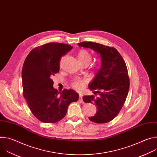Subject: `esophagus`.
<instances>
[{
    "label": "esophagus",
    "instance_id": "esophagus-1",
    "mask_svg": "<svg viewBox=\"0 0 157 157\" xmlns=\"http://www.w3.org/2000/svg\"><path fill=\"white\" fill-rule=\"evenodd\" d=\"M79 101L81 103H83V100H82V95L79 94Z\"/></svg>",
    "mask_w": 157,
    "mask_h": 157
}]
</instances>
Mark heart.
Listing matches in <instances>:
<instances>
[{"instance_id": "b5f03b06", "label": "heart", "mask_w": 157, "mask_h": 157, "mask_svg": "<svg viewBox=\"0 0 157 157\" xmlns=\"http://www.w3.org/2000/svg\"><path fill=\"white\" fill-rule=\"evenodd\" d=\"M78 58L80 63L82 64H88L92 60V55L86 50H81L78 53ZM72 87L76 89L80 90L84 86V80L82 79H76L71 83Z\"/></svg>"}]
</instances>
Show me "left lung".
Wrapping results in <instances>:
<instances>
[{
    "label": "left lung",
    "instance_id": "8db88e82",
    "mask_svg": "<svg viewBox=\"0 0 157 157\" xmlns=\"http://www.w3.org/2000/svg\"><path fill=\"white\" fill-rule=\"evenodd\" d=\"M78 45L95 50L101 58V68L89 85L99 96L82 97L84 102L94 104L98 108L96 115L89 119L97 124L109 122L118 115L128 94L130 79L125 62L115 48L92 41L81 42Z\"/></svg>",
    "mask_w": 157,
    "mask_h": 157
}]
</instances>
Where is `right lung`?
<instances>
[{
  "instance_id": "obj_1",
  "label": "right lung",
  "mask_w": 157,
  "mask_h": 157,
  "mask_svg": "<svg viewBox=\"0 0 157 157\" xmlns=\"http://www.w3.org/2000/svg\"><path fill=\"white\" fill-rule=\"evenodd\" d=\"M72 48L70 44L48 43L33 49L25 59L21 71L24 97L32 113L42 122L61 121L70 104L78 101L76 92L64 89L59 93L52 80L59 72L61 57Z\"/></svg>"
}]
</instances>
